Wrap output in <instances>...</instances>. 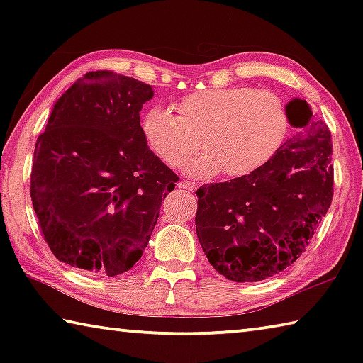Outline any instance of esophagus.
I'll return each instance as SVG.
<instances>
[{
  "label": "esophagus",
  "instance_id": "esophagus-1",
  "mask_svg": "<svg viewBox=\"0 0 363 363\" xmlns=\"http://www.w3.org/2000/svg\"><path fill=\"white\" fill-rule=\"evenodd\" d=\"M177 187L186 189V190H190V192H194V190L199 187V184L192 182V181H181V182H177Z\"/></svg>",
  "mask_w": 363,
  "mask_h": 363
}]
</instances>
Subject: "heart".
Returning <instances> with one entry per match:
<instances>
[{"mask_svg":"<svg viewBox=\"0 0 363 363\" xmlns=\"http://www.w3.org/2000/svg\"><path fill=\"white\" fill-rule=\"evenodd\" d=\"M177 115L152 107L140 118L149 149L167 163L179 167L201 147L206 153L187 164V173L211 177L223 173L240 179L256 173L284 144L290 120L280 99L250 86L211 88L184 96Z\"/></svg>","mask_w":363,"mask_h":363,"instance_id":"1","label":"heart"}]
</instances>
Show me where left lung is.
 <instances>
[{
	"label": "left lung",
	"mask_w": 363,
	"mask_h": 363,
	"mask_svg": "<svg viewBox=\"0 0 363 363\" xmlns=\"http://www.w3.org/2000/svg\"><path fill=\"white\" fill-rule=\"evenodd\" d=\"M299 133L256 173L196 190L195 229L211 266L233 281H259L298 259L333 199L331 133L306 101L288 102Z\"/></svg>",
	"instance_id": "obj_1"
}]
</instances>
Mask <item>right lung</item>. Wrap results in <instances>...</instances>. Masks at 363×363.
<instances>
[{
    "label": "right lung",
    "instance_id": "add662e5",
    "mask_svg": "<svg viewBox=\"0 0 363 363\" xmlns=\"http://www.w3.org/2000/svg\"><path fill=\"white\" fill-rule=\"evenodd\" d=\"M150 84L88 72L59 97L36 139L30 195L41 235L60 262L115 277L147 248L179 177L149 145L139 112Z\"/></svg>",
    "mask_w": 363,
    "mask_h": 363
}]
</instances>
